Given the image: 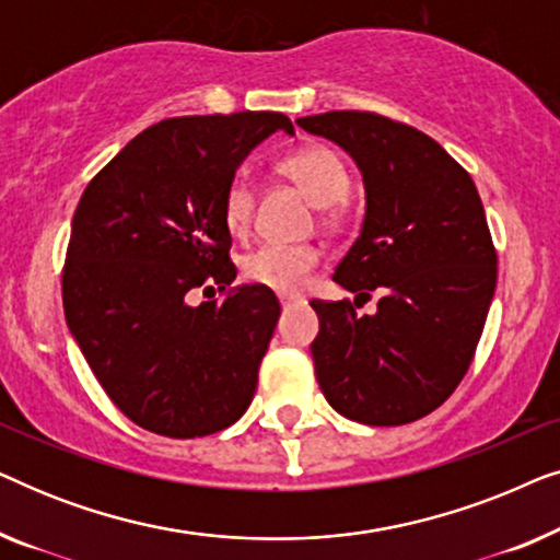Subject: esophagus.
I'll use <instances>...</instances> for the list:
<instances>
[{
    "label": "esophagus",
    "instance_id": "esophagus-1",
    "mask_svg": "<svg viewBox=\"0 0 560 560\" xmlns=\"http://www.w3.org/2000/svg\"><path fill=\"white\" fill-rule=\"evenodd\" d=\"M298 303V298H290V295H280V305H282V311H288L290 305H295Z\"/></svg>",
    "mask_w": 560,
    "mask_h": 560
}]
</instances>
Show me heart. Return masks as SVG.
I'll return each mask as SVG.
<instances>
[{
	"label": "heart",
	"mask_w": 560,
	"mask_h": 560,
	"mask_svg": "<svg viewBox=\"0 0 560 560\" xmlns=\"http://www.w3.org/2000/svg\"><path fill=\"white\" fill-rule=\"evenodd\" d=\"M278 171L293 180L303 196L318 209L339 203L347 196L349 173L339 152L324 144H311L280 160ZM255 213V188L247 178H234L224 196V221L232 234L247 232ZM318 265V252L311 247H285V244H265L244 259L247 280L293 295L308 282V275Z\"/></svg>",
	"instance_id": "b5f03b06"
}]
</instances>
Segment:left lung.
Instances as JSON below:
<instances>
[{"instance_id":"1","label":"left lung","mask_w":560,"mask_h":560,"mask_svg":"<svg viewBox=\"0 0 560 560\" xmlns=\"http://www.w3.org/2000/svg\"><path fill=\"white\" fill-rule=\"evenodd\" d=\"M298 127L326 137L364 180V221L334 282L380 301H313L311 343L328 405L364 425L428 416L469 370L497 285V255L471 175L431 137L370 112H326Z\"/></svg>"}]
</instances>
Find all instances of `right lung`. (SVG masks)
Wrapping results in <instances>:
<instances>
[{
  "mask_svg": "<svg viewBox=\"0 0 560 560\" xmlns=\"http://www.w3.org/2000/svg\"><path fill=\"white\" fill-rule=\"evenodd\" d=\"M278 129L293 135L278 112L165 119L83 190L63 270L66 320L98 385L144 431L211 435L255 397L278 298L262 285L221 303L190 298L234 282L224 196Z\"/></svg>",
  "mask_w": 560,
  "mask_h": 560,
  "instance_id": "1",
  "label": "right lung"
}]
</instances>
